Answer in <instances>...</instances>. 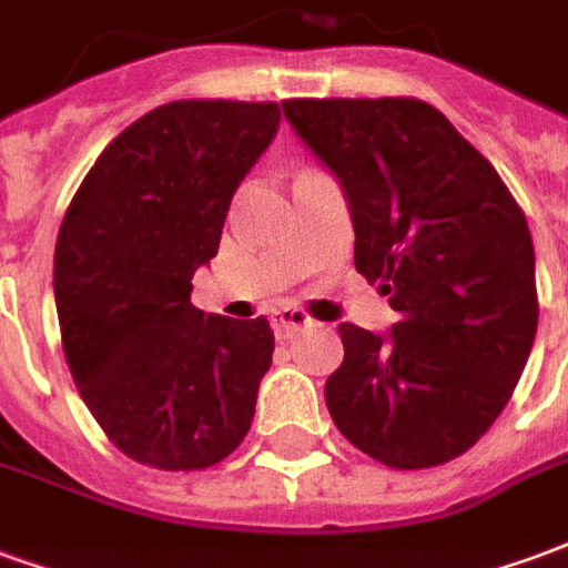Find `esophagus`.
<instances>
[{"mask_svg":"<svg viewBox=\"0 0 568 568\" xmlns=\"http://www.w3.org/2000/svg\"><path fill=\"white\" fill-rule=\"evenodd\" d=\"M271 322H273V332H276L280 341H288V337H295L297 332H304V328H310V325H316L304 310H297V307L276 310V313L271 316Z\"/></svg>","mask_w":568,"mask_h":568,"instance_id":"1","label":"esophagus"}]
</instances>
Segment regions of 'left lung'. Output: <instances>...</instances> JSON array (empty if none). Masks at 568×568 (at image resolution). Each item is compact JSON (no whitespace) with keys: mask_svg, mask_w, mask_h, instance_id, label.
<instances>
[{"mask_svg":"<svg viewBox=\"0 0 568 568\" xmlns=\"http://www.w3.org/2000/svg\"><path fill=\"white\" fill-rule=\"evenodd\" d=\"M349 200L356 271L398 313L353 322L325 383L334 426L371 459L414 471L463 456L499 417L538 328L536 252L496 166L417 97L283 100Z\"/></svg>","mask_w":568,"mask_h":568,"instance_id":"left-lung-1","label":"left lung"}]
</instances>
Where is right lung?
<instances>
[{
	"label": "right lung",
	"instance_id": "right-lung-1",
	"mask_svg": "<svg viewBox=\"0 0 568 568\" xmlns=\"http://www.w3.org/2000/svg\"><path fill=\"white\" fill-rule=\"evenodd\" d=\"M276 124V103L158 105L105 145L63 215L67 365L105 438L140 465L210 468L252 426L271 322L200 313L191 276L215 258L231 197Z\"/></svg>",
	"mask_w": 568,
	"mask_h": 568
}]
</instances>
